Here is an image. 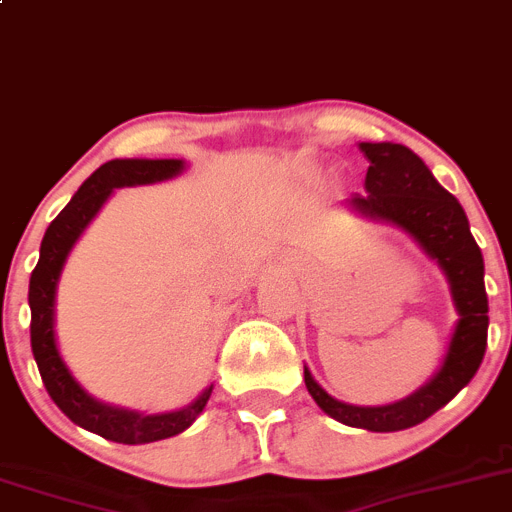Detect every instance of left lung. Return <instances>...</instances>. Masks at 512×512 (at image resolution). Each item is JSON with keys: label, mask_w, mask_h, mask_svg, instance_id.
<instances>
[{"label": "left lung", "mask_w": 512, "mask_h": 512, "mask_svg": "<svg viewBox=\"0 0 512 512\" xmlns=\"http://www.w3.org/2000/svg\"><path fill=\"white\" fill-rule=\"evenodd\" d=\"M367 157L365 190L352 195L350 205L360 215L403 227L448 275L450 292L458 307V325L448 355L418 393L382 408H357L327 395L305 367L307 393L337 423L372 433H395L413 428L448 405L473 380L488 347V295L485 265L478 242L470 235L468 217L460 202L450 195L425 162L413 150L393 142H362Z\"/></svg>", "instance_id": "1"}]
</instances>
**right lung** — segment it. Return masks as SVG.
I'll return each mask as SVG.
<instances>
[{
	"instance_id": "add662e5",
	"label": "right lung",
	"mask_w": 512,
	"mask_h": 512,
	"mask_svg": "<svg viewBox=\"0 0 512 512\" xmlns=\"http://www.w3.org/2000/svg\"><path fill=\"white\" fill-rule=\"evenodd\" d=\"M182 170V160H112L99 167L69 200V205L52 220L39 247V262L29 277V310H32V352L49 398L79 428L124 445L155 443L172 438L195 423L212 395V385L187 408L165 415H140L112 408L89 398L69 375L54 342V295L69 250L104 205L114 187L150 185L170 180Z\"/></svg>"
}]
</instances>
